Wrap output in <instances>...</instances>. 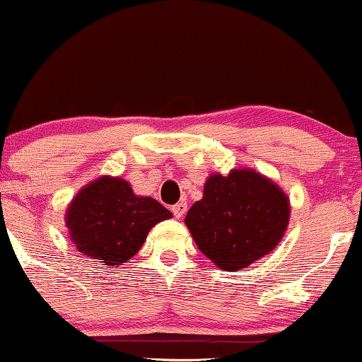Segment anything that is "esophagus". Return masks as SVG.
Returning <instances> with one entry per match:
<instances>
[{
  "instance_id": "34e87169",
  "label": "esophagus",
  "mask_w": 362,
  "mask_h": 362,
  "mask_svg": "<svg viewBox=\"0 0 362 362\" xmlns=\"http://www.w3.org/2000/svg\"><path fill=\"white\" fill-rule=\"evenodd\" d=\"M172 212H173V216L177 217H184V214L187 212V204L185 202H177L175 206L172 207Z\"/></svg>"
}]
</instances>
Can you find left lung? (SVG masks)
Here are the masks:
<instances>
[{"instance_id": "1", "label": "left lung", "mask_w": 362, "mask_h": 362, "mask_svg": "<svg viewBox=\"0 0 362 362\" xmlns=\"http://www.w3.org/2000/svg\"><path fill=\"white\" fill-rule=\"evenodd\" d=\"M290 219V200L275 182L250 168L212 173L202 199L187 212L195 245L226 272H239L272 252Z\"/></svg>"}]
</instances>
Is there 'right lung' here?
<instances>
[{"instance_id": "right-lung-1", "label": "right lung", "mask_w": 362, "mask_h": 362, "mask_svg": "<svg viewBox=\"0 0 362 362\" xmlns=\"http://www.w3.org/2000/svg\"><path fill=\"white\" fill-rule=\"evenodd\" d=\"M172 212L158 200L139 197L119 177H99L76 195L65 212L72 245L107 267L132 259L146 234Z\"/></svg>"}]
</instances>
